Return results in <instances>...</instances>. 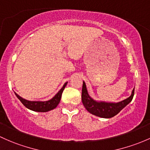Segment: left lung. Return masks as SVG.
<instances>
[{
	"label": "left lung",
	"instance_id": "1",
	"mask_svg": "<svg viewBox=\"0 0 150 150\" xmlns=\"http://www.w3.org/2000/svg\"><path fill=\"white\" fill-rule=\"evenodd\" d=\"M134 95V88L132 90V94L129 98L118 103L96 101L89 96L86 83L83 81V89H82V102L85 108L89 113L98 117L109 119L118 114L126 105H128L132 100Z\"/></svg>",
	"mask_w": 150,
	"mask_h": 150
}]
</instances>
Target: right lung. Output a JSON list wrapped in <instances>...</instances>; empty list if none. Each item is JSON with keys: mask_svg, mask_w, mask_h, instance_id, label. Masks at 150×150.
<instances>
[{"mask_svg": "<svg viewBox=\"0 0 150 150\" xmlns=\"http://www.w3.org/2000/svg\"><path fill=\"white\" fill-rule=\"evenodd\" d=\"M67 82H66L64 84V86H62V88L58 91L57 93L52 98H51L49 100H46V101H31V100H28L23 98L21 96H18L16 93H15V95L19 99L20 101L23 103V105L25 107L31 110V111H37V112H47V111L54 109V108L57 106L59 101H60L63 91H64V88L67 86Z\"/></svg>", "mask_w": 150, "mask_h": 150, "instance_id": "1", "label": "right lung"}]
</instances>
